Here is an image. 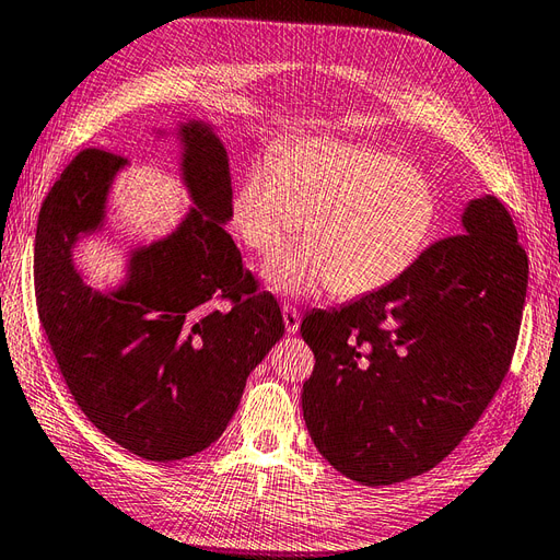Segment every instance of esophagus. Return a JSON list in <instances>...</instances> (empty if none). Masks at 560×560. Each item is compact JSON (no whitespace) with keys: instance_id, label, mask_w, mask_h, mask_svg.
<instances>
[{"instance_id":"1","label":"esophagus","mask_w":560,"mask_h":560,"mask_svg":"<svg viewBox=\"0 0 560 560\" xmlns=\"http://www.w3.org/2000/svg\"><path fill=\"white\" fill-rule=\"evenodd\" d=\"M282 320H284V330H288V335H294L299 330V311L290 304L282 306Z\"/></svg>"}]
</instances>
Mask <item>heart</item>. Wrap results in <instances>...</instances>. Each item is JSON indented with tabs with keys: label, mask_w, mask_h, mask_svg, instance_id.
Returning <instances> with one entry per match:
<instances>
[{
	"label": "heart",
	"mask_w": 560,
	"mask_h": 560,
	"mask_svg": "<svg viewBox=\"0 0 560 560\" xmlns=\"http://www.w3.org/2000/svg\"><path fill=\"white\" fill-rule=\"evenodd\" d=\"M438 209L425 173L401 156L304 140L249 166L230 199V221L258 256L278 252L304 230L308 242L264 268L276 292L308 296L330 284L335 294L357 296L383 288L416 261Z\"/></svg>",
	"instance_id": "heart-1"
}]
</instances>
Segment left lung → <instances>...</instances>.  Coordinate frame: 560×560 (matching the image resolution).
<instances>
[{"label": "left lung", "instance_id": "left-lung-1", "mask_svg": "<svg viewBox=\"0 0 560 560\" xmlns=\"http://www.w3.org/2000/svg\"><path fill=\"white\" fill-rule=\"evenodd\" d=\"M527 272L511 213L482 197L463 233L432 242L385 288L306 313L316 365L302 408L327 463L377 487L452 454L509 373Z\"/></svg>", "mask_w": 560, "mask_h": 560}]
</instances>
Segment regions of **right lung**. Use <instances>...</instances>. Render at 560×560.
I'll use <instances>...</instances> for the list:
<instances>
[{
	"label": "right lung",
	"instance_id": "obj_1",
	"mask_svg": "<svg viewBox=\"0 0 560 560\" xmlns=\"http://www.w3.org/2000/svg\"><path fill=\"white\" fill-rule=\"evenodd\" d=\"M180 140L197 209L168 240L132 254L118 292H92L71 247L100 228L120 154L90 147L68 163L35 235L37 316L68 392L108 440L159 463L221 438L249 373L284 332L278 299L261 292L221 225L233 199L225 147L197 120Z\"/></svg>",
	"mask_w": 560,
	"mask_h": 560
}]
</instances>
